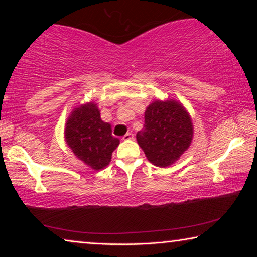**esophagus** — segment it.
Listing matches in <instances>:
<instances>
[{
    "mask_svg": "<svg viewBox=\"0 0 257 257\" xmlns=\"http://www.w3.org/2000/svg\"><path fill=\"white\" fill-rule=\"evenodd\" d=\"M122 139H123V141H132V139H134V135L132 133H127L122 137Z\"/></svg>",
    "mask_w": 257,
    "mask_h": 257,
    "instance_id": "obj_1",
    "label": "esophagus"
}]
</instances>
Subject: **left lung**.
<instances>
[{
    "label": "left lung",
    "mask_w": 257,
    "mask_h": 257,
    "mask_svg": "<svg viewBox=\"0 0 257 257\" xmlns=\"http://www.w3.org/2000/svg\"><path fill=\"white\" fill-rule=\"evenodd\" d=\"M193 136V122L182 104L156 99L146 107L144 128L136 138L151 163L167 168L188 150Z\"/></svg>",
    "instance_id": "8db88e82"
}]
</instances>
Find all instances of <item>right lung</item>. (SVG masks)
<instances>
[{
    "instance_id": "obj_1",
    "label": "right lung",
    "mask_w": 257,
    "mask_h": 257,
    "mask_svg": "<svg viewBox=\"0 0 257 257\" xmlns=\"http://www.w3.org/2000/svg\"><path fill=\"white\" fill-rule=\"evenodd\" d=\"M64 138L78 159L94 170H102L110 163L120 141L112 136L111 124L104 122L97 104H81L68 116Z\"/></svg>"
}]
</instances>
